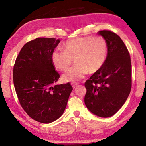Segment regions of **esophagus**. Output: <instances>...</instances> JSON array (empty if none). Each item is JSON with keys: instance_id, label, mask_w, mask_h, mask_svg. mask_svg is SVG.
<instances>
[{"instance_id": "34e87169", "label": "esophagus", "mask_w": 146, "mask_h": 146, "mask_svg": "<svg viewBox=\"0 0 146 146\" xmlns=\"http://www.w3.org/2000/svg\"><path fill=\"white\" fill-rule=\"evenodd\" d=\"M78 85V83H72V87L74 88H75Z\"/></svg>"}]
</instances>
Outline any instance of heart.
<instances>
[{
    "label": "heart",
    "instance_id": "b5f03b06",
    "mask_svg": "<svg viewBox=\"0 0 146 146\" xmlns=\"http://www.w3.org/2000/svg\"><path fill=\"white\" fill-rule=\"evenodd\" d=\"M108 55L106 40L101 36L77 37L67 40L63 50H54L51 54L54 66L61 71H66L72 64V68L64 74V82H75L82 78L88 72L99 71L104 64Z\"/></svg>",
    "mask_w": 146,
    "mask_h": 146
}]
</instances>
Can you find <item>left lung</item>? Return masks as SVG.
Returning <instances> with one entry per match:
<instances>
[{"label":"left lung","instance_id":"8db88e82","mask_svg":"<svg viewBox=\"0 0 146 146\" xmlns=\"http://www.w3.org/2000/svg\"><path fill=\"white\" fill-rule=\"evenodd\" d=\"M106 40L108 55L103 67L86 81L85 104L94 114L108 117L125 103L131 88V63L129 51L117 34L99 31Z\"/></svg>","mask_w":146,"mask_h":146}]
</instances>
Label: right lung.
Listing matches in <instances>:
<instances>
[{
	"mask_svg": "<svg viewBox=\"0 0 146 146\" xmlns=\"http://www.w3.org/2000/svg\"><path fill=\"white\" fill-rule=\"evenodd\" d=\"M37 38L26 43L16 59L13 82L20 104L31 118L49 123L62 115L73 88L69 82L56 85L60 78L51 54L60 42Z\"/></svg>",
	"mask_w": 146,
	"mask_h": 146,
	"instance_id": "obj_1",
	"label": "right lung"
}]
</instances>
